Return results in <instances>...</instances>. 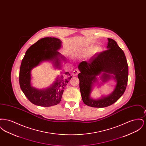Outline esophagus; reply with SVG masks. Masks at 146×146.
Returning <instances> with one entry per match:
<instances>
[{"label": "esophagus", "mask_w": 146, "mask_h": 146, "mask_svg": "<svg viewBox=\"0 0 146 146\" xmlns=\"http://www.w3.org/2000/svg\"><path fill=\"white\" fill-rule=\"evenodd\" d=\"M80 72V71L78 69H76V70H74V71L72 73V74L74 76H76V75H78V74Z\"/></svg>", "instance_id": "esophagus-1"}]
</instances>
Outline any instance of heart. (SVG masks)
Instances as JSON below:
<instances>
[{
  "mask_svg": "<svg viewBox=\"0 0 146 146\" xmlns=\"http://www.w3.org/2000/svg\"><path fill=\"white\" fill-rule=\"evenodd\" d=\"M95 49V47H92V46H91V47L87 48L86 49H84L82 51V55L84 56L89 55L90 54H91L92 52H93L94 51Z\"/></svg>",
  "mask_w": 146,
  "mask_h": 146,
  "instance_id": "b5f03b06",
  "label": "heart"
}]
</instances>
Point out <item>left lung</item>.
I'll return each instance as SVG.
<instances>
[{
  "label": "left lung",
  "mask_w": 146,
  "mask_h": 146,
  "mask_svg": "<svg viewBox=\"0 0 146 146\" xmlns=\"http://www.w3.org/2000/svg\"><path fill=\"white\" fill-rule=\"evenodd\" d=\"M107 50L100 52L89 62L82 61L78 66V75L79 88L84 103L87 106L103 108L111 106L121 97L125 92L128 80V65L123 50L117 42L108 38ZM102 74L103 82L113 77L117 82L114 91L108 96L98 100L90 97L92 86L96 76Z\"/></svg>",
  "instance_id": "1"
}]
</instances>
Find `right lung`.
<instances>
[{"instance_id": "obj_1", "label": "right lung", "mask_w": 146, "mask_h": 146, "mask_svg": "<svg viewBox=\"0 0 146 146\" xmlns=\"http://www.w3.org/2000/svg\"><path fill=\"white\" fill-rule=\"evenodd\" d=\"M61 42L56 38H42L29 47L22 60L19 74L20 88L28 100L34 104L50 107L59 104L64 89L72 78L70 73L66 72L57 78L50 87L43 90L35 89L31 84V70L42 62L51 61L55 67L60 68L61 58L66 60L57 51L61 48Z\"/></svg>"}]
</instances>
